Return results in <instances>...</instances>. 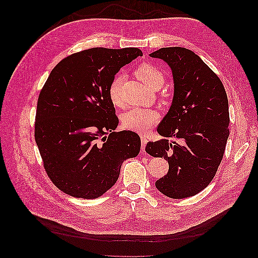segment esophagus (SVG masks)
<instances>
[{"label": "esophagus", "mask_w": 258, "mask_h": 258, "mask_svg": "<svg viewBox=\"0 0 258 258\" xmlns=\"http://www.w3.org/2000/svg\"><path fill=\"white\" fill-rule=\"evenodd\" d=\"M147 142H148V140H147L146 137H141V143H142V151H145V148H146V145H147Z\"/></svg>", "instance_id": "34e87169"}]
</instances>
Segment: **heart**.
<instances>
[{"label": "heart", "mask_w": 258, "mask_h": 258, "mask_svg": "<svg viewBox=\"0 0 258 258\" xmlns=\"http://www.w3.org/2000/svg\"><path fill=\"white\" fill-rule=\"evenodd\" d=\"M137 78L147 87L152 90L161 88L165 82L164 72L152 64H142L136 69ZM122 78L120 75L113 77L109 84L108 95L111 103L115 106H121L122 99L120 94V85ZM159 118L155 110L144 108H131L120 116V124L127 130L139 133H146L151 129Z\"/></svg>", "instance_id": "1"}]
</instances>
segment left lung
I'll return each instance as SVG.
<instances>
[{
  "instance_id": "1",
  "label": "left lung",
  "mask_w": 258,
  "mask_h": 258,
  "mask_svg": "<svg viewBox=\"0 0 258 258\" xmlns=\"http://www.w3.org/2000/svg\"><path fill=\"white\" fill-rule=\"evenodd\" d=\"M150 56L164 59L174 80L172 105L157 127L164 139L146 146L147 153L169 164L155 187L170 199L190 198L209 185L223 159L230 132L227 93L216 73L187 48H161Z\"/></svg>"
}]
</instances>
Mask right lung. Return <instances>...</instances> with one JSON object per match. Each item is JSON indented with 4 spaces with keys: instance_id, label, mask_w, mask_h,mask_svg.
Segmentation results:
<instances>
[{
    "instance_id": "1",
    "label": "right lung",
    "mask_w": 258,
    "mask_h": 258,
    "mask_svg": "<svg viewBox=\"0 0 258 258\" xmlns=\"http://www.w3.org/2000/svg\"><path fill=\"white\" fill-rule=\"evenodd\" d=\"M139 48H90L52 69L40 92L34 139L48 177L73 198L97 199L116 182L120 166L140 153L136 132L118 125L108 95L119 69Z\"/></svg>"
}]
</instances>
